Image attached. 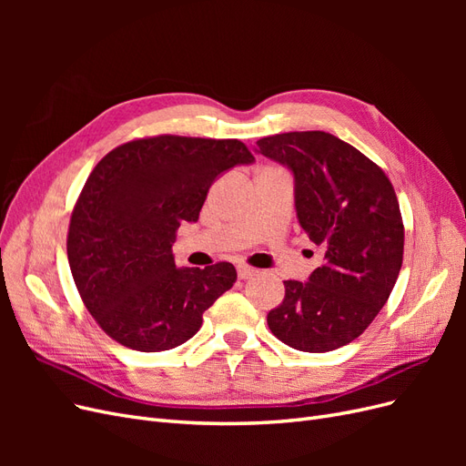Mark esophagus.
Segmentation results:
<instances>
[{"instance_id":"obj_1","label":"esophagus","mask_w":466,"mask_h":466,"mask_svg":"<svg viewBox=\"0 0 466 466\" xmlns=\"http://www.w3.org/2000/svg\"><path fill=\"white\" fill-rule=\"evenodd\" d=\"M257 268H250V266H247V264H241V266H237V274H238V278L241 279H248V278H252V276H257Z\"/></svg>"}]
</instances>
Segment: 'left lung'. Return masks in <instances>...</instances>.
I'll return each instance as SVG.
<instances>
[{
    "label": "left lung",
    "instance_id": "obj_1",
    "mask_svg": "<svg viewBox=\"0 0 466 466\" xmlns=\"http://www.w3.org/2000/svg\"><path fill=\"white\" fill-rule=\"evenodd\" d=\"M257 146L293 171L299 223L324 255L305 284L284 281V301L268 313V327L301 351L346 346L397 284L404 255L397 194L383 168L329 132L276 134Z\"/></svg>",
    "mask_w": 466,
    "mask_h": 466
}]
</instances>
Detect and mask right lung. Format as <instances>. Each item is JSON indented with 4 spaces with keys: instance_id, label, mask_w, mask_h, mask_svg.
<instances>
[{
    "instance_id": "1",
    "label": "right lung",
    "mask_w": 466,
    "mask_h": 466,
    "mask_svg": "<svg viewBox=\"0 0 466 466\" xmlns=\"http://www.w3.org/2000/svg\"><path fill=\"white\" fill-rule=\"evenodd\" d=\"M255 155L238 139L149 136L96 163L74 206L67 260L83 305L112 340L171 350L200 330L208 307L233 288L229 262L177 268L173 243L196 221L211 182Z\"/></svg>"
}]
</instances>
